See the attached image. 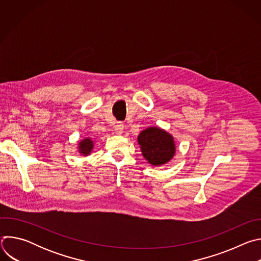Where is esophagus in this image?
<instances>
[{
    "instance_id": "esophagus-1",
    "label": "esophagus",
    "mask_w": 261,
    "mask_h": 261,
    "mask_svg": "<svg viewBox=\"0 0 261 261\" xmlns=\"http://www.w3.org/2000/svg\"><path fill=\"white\" fill-rule=\"evenodd\" d=\"M123 130H124V125L122 123H118L116 126H115V133L118 134V135H121L123 133Z\"/></svg>"
}]
</instances>
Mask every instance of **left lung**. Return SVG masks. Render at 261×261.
Instances as JSON below:
<instances>
[{"label":"left lung","instance_id":"left-lung-1","mask_svg":"<svg viewBox=\"0 0 261 261\" xmlns=\"http://www.w3.org/2000/svg\"><path fill=\"white\" fill-rule=\"evenodd\" d=\"M142 156L153 166L169 162L175 154L173 136L159 127H148L137 137Z\"/></svg>","mask_w":261,"mask_h":261}]
</instances>
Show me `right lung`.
Listing matches in <instances>:
<instances>
[{
	"mask_svg": "<svg viewBox=\"0 0 261 261\" xmlns=\"http://www.w3.org/2000/svg\"><path fill=\"white\" fill-rule=\"evenodd\" d=\"M94 147V141L90 137H86L79 143V153L84 156H89Z\"/></svg>",
	"mask_w": 261,
	"mask_h": 261,
	"instance_id": "1",
	"label": "right lung"
}]
</instances>
